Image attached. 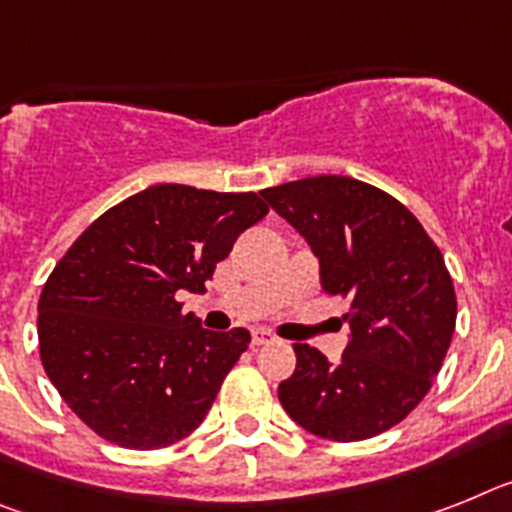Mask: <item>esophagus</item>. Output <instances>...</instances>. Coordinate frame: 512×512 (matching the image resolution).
Returning a JSON list of instances; mask_svg holds the SVG:
<instances>
[{
    "instance_id": "34e87169",
    "label": "esophagus",
    "mask_w": 512,
    "mask_h": 512,
    "mask_svg": "<svg viewBox=\"0 0 512 512\" xmlns=\"http://www.w3.org/2000/svg\"><path fill=\"white\" fill-rule=\"evenodd\" d=\"M270 342H275V335L268 330H255L252 332V345L255 348H262V345H270Z\"/></svg>"
}]
</instances>
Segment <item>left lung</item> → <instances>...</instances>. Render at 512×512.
I'll list each match as a JSON object with an SVG mask.
<instances>
[{
	"label": "left lung",
	"instance_id": "obj_1",
	"mask_svg": "<svg viewBox=\"0 0 512 512\" xmlns=\"http://www.w3.org/2000/svg\"><path fill=\"white\" fill-rule=\"evenodd\" d=\"M260 195L319 257L322 291L350 301L337 366L293 345L296 371L278 386L283 410L327 441L394 428L433 386L456 327L441 250L397 198L353 177H306Z\"/></svg>",
	"mask_w": 512,
	"mask_h": 512
}]
</instances>
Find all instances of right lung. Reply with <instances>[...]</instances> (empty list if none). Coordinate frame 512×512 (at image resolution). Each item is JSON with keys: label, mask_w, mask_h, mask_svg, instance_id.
I'll list each match as a JSON object with an SVG mask.
<instances>
[{"label": "right lung", "mask_w": 512, "mask_h": 512, "mask_svg": "<svg viewBox=\"0 0 512 512\" xmlns=\"http://www.w3.org/2000/svg\"><path fill=\"white\" fill-rule=\"evenodd\" d=\"M265 213L257 193L151 185L56 262L38 301L41 361L87 428L154 451L201 425L250 332L203 330L177 293L206 291L216 262Z\"/></svg>", "instance_id": "obj_1"}]
</instances>
